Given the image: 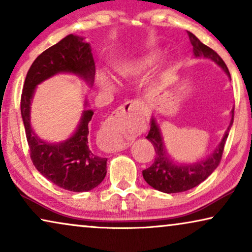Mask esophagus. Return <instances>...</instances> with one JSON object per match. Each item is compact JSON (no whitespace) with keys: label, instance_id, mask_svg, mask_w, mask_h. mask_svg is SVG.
Wrapping results in <instances>:
<instances>
[{"label":"esophagus","instance_id":"34e87169","mask_svg":"<svg viewBox=\"0 0 252 252\" xmlns=\"http://www.w3.org/2000/svg\"><path fill=\"white\" fill-rule=\"evenodd\" d=\"M140 103L137 101H128L125 104L120 106V111H125V110H130V108H139ZM101 143L104 147L106 151H119L125 149L128 146V142L123 137L117 136L115 133L110 132H103L101 135Z\"/></svg>","mask_w":252,"mask_h":252}]
</instances>
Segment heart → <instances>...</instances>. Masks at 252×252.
Segmentation results:
<instances>
[{
    "label": "heart",
    "instance_id": "obj_1",
    "mask_svg": "<svg viewBox=\"0 0 252 252\" xmlns=\"http://www.w3.org/2000/svg\"><path fill=\"white\" fill-rule=\"evenodd\" d=\"M161 58V51L159 49H151L147 53H144L139 57L132 58L129 61H124L120 62L119 64H117L116 72L120 78H136L140 77L147 72H149L151 68H154L158 64V62ZM99 86L102 89L105 91H112L115 89V84L111 79L105 77L99 78Z\"/></svg>",
    "mask_w": 252,
    "mask_h": 252
}]
</instances>
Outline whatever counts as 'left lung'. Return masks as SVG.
<instances>
[{
  "label": "left lung",
  "instance_id": "left-lung-1",
  "mask_svg": "<svg viewBox=\"0 0 252 252\" xmlns=\"http://www.w3.org/2000/svg\"><path fill=\"white\" fill-rule=\"evenodd\" d=\"M188 36L190 43L192 44V51H194V56L196 58L211 60L219 67H221L230 78L229 71L226 66L225 62L221 60V57L215 50L202 43L192 33L188 32ZM230 117L232 118H230L228 128L223 134V137L220 141L218 147L205 159L196 161V163L192 164H179L177 161L170 159L166 149H165L159 126H158L156 119L151 117V126L147 139L153 143L155 151H156V158H155L154 164L142 172L147 184L156 189V190L166 192V194H173V192L189 190V189L196 187V186L204 181L218 167L220 160H221L223 147H225L230 127L233 125L234 109L230 111Z\"/></svg>",
  "mask_w": 252,
  "mask_h": 252
}]
</instances>
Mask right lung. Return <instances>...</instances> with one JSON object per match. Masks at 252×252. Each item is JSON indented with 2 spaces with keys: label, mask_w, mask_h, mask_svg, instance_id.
Instances as JSON below:
<instances>
[{
  "label": "right lung",
  "mask_w": 252,
  "mask_h": 252,
  "mask_svg": "<svg viewBox=\"0 0 252 252\" xmlns=\"http://www.w3.org/2000/svg\"><path fill=\"white\" fill-rule=\"evenodd\" d=\"M58 73L78 75L92 87L95 63L91 44L86 42L85 37L73 34L65 36L39 55L27 72L20 111L31 158L36 170L58 187L75 192L88 191L97 187L105 178L108 160L96 155L88 143V125L94 111L85 109L75 132L60 143L40 139L31 125V104L35 88ZM87 105L86 99L85 108Z\"/></svg>",
  "instance_id": "right-lung-1"
}]
</instances>
